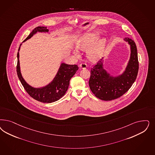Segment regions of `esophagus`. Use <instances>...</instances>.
I'll list each match as a JSON object with an SVG mask.
<instances>
[{"instance_id":"34e87169","label":"esophagus","mask_w":155,"mask_h":155,"mask_svg":"<svg viewBox=\"0 0 155 155\" xmlns=\"http://www.w3.org/2000/svg\"><path fill=\"white\" fill-rule=\"evenodd\" d=\"M80 68H81V69H85V68H87V65L85 63H81V64H80Z\"/></svg>"}]
</instances>
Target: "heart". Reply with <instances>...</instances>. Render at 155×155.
Returning <instances> with one entry per match:
<instances>
[{"label": "heart", "instance_id": "heart-1", "mask_svg": "<svg viewBox=\"0 0 155 155\" xmlns=\"http://www.w3.org/2000/svg\"><path fill=\"white\" fill-rule=\"evenodd\" d=\"M96 38L92 35H86L81 39L78 43V47L83 51L88 50V58L90 60L95 61L98 60L102 56L104 47L105 42L101 40L95 43ZM93 45L92 46V45Z\"/></svg>", "mask_w": 155, "mask_h": 155}]
</instances>
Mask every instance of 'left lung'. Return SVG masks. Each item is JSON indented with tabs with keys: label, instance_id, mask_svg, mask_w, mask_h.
Here are the masks:
<instances>
[{
	"label": "left lung",
	"instance_id": "obj_1",
	"mask_svg": "<svg viewBox=\"0 0 155 155\" xmlns=\"http://www.w3.org/2000/svg\"><path fill=\"white\" fill-rule=\"evenodd\" d=\"M125 39L130 45L131 54L123 74L117 77L110 76L103 68L101 59L91 70L90 89L99 99L109 101L120 97L129 90L136 79L139 71L137 47L134 40L129 38Z\"/></svg>",
	"mask_w": 155,
	"mask_h": 155
}]
</instances>
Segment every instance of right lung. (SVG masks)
Segmentation results:
<instances>
[{
	"mask_svg": "<svg viewBox=\"0 0 155 155\" xmlns=\"http://www.w3.org/2000/svg\"><path fill=\"white\" fill-rule=\"evenodd\" d=\"M48 30L45 27H37L33 30L25 40L31 38L34 34L37 32H48ZM21 44H20L21 45ZM20 50V47L18 51ZM19 52H18L17 58L18 62L16 65V72L18 76L25 91L31 97L35 100L42 103H50L59 100L64 95L68 90L70 85V79L75 75L79 69L77 65H69L65 63L61 64L58 72L55 76L54 80L48 85L43 88H35L28 85L25 80L23 79L21 75L19 60Z\"/></svg>",
	"mask_w": 155,
	"mask_h": 155,
	"instance_id": "obj_1",
	"label": "right lung"
}]
</instances>
